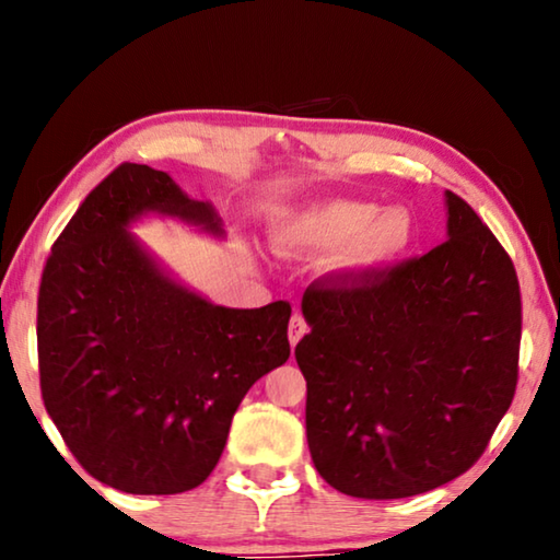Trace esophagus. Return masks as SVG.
<instances>
[{
	"label": "esophagus",
	"instance_id": "esophagus-1",
	"mask_svg": "<svg viewBox=\"0 0 560 560\" xmlns=\"http://www.w3.org/2000/svg\"><path fill=\"white\" fill-rule=\"evenodd\" d=\"M306 330H308V326H306V320H303V316L293 314L291 320H289V343H291V348H296V343L303 338Z\"/></svg>",
	"mask_w": 560,
	"mask_h": 560
}]
</instances>
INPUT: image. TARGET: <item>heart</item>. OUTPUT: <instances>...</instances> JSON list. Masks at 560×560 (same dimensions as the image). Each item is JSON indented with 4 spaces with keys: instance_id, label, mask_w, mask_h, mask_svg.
Returning a JSON list of instances; mask_svg holds the SVG:
<instances>
[{
    "instance_id": "heart-1",
    "label": "heart",
    "mask_w": 560,
    "mask_h": 560,
    "mask_svg": "<svg viewBox=\"0 0 560 560\" xmlns=\"http://www.w3.org/2000/svg\"><path fill=\"white\" fill-rule=\"evenodd\" d=\"M407 207L363 200H318L273 214L269 244L281 259H324V277L340 287L393 269L415 244Z\"/></svg>"
}]
</instances>
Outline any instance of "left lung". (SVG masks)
Returning a JSON list of instances; mask_svg holds the SVG:
<instances>
[{
    "instance_id": "8db88e82",
    "label": "left lung",
    "mask_w": 560,
    "mask_h": 560,
    "mask_svg": "<svg viewBox=\"0 0 560 560\" xmlns=\"http://www.w3.org/2000/svg\"><path fill=\"white\" fill-rule=\"evenodd\" d=\"M447 242L360 283L316 281L308 334L311 459L358 499L447 485L481 457L514 400L521 293L509 254L477 212L444 192Z\"/></svg>"
}]
</instances>
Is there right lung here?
Returning <instances> with one entry per match:
<instances>
[{
	"instance_id": "add662e5",
	"label": "right lung",
	"mask_w": 560,
	"mask_h": 560,
	"mask_svg": "<svg viewBox=\"0 0 560 560\" xmlns=\"http://www.w3.org/2000/svg\"><path fill=\"white\" fill-rule=\"evenodd\" d=\"M165 217L224 240L212 202L126 163L71 217L39 289L46 412L93 479L126 494L200 487L249 387L289 360L287 301L226 308L179 281L130 230Z\"/></svg>"
}]
</instances>
